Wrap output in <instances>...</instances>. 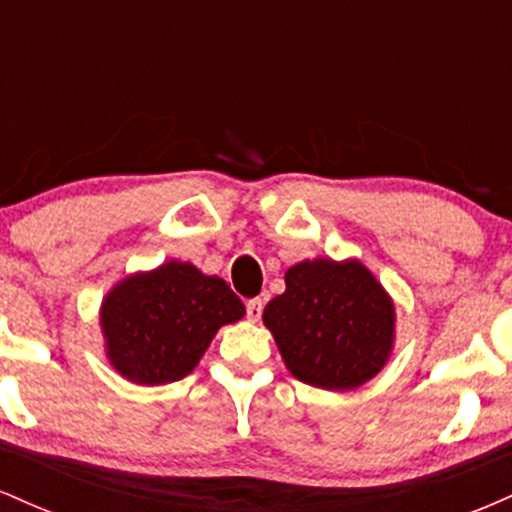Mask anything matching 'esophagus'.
<instances>
[{"label":"esophagus","mask_w":512,"mask_h":512,"mask_svg":"<svg viewBox=\"0 0 512 512\" xmlns=\"http://www.w3.org/2000/svg\"><path fill=\"white\" fill-rule=\"evenodd\" d=\"M245 310H248V320L257 322V320H260V315H262V301H260V298H250V301L245 303Z\"/></svg>","instance_id":"obj_1"}]
</instances>
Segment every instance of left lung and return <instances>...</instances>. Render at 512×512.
I'll return each mask as SVG.
<instances>
[{"instance_id": "obj_1", "label": "left lung", "mask_w": 512, "mask_h": 512, "mask_svg": "<svg viewBox=\"0 0 512 512\" xmlns=\"http://www.w3.org/2000/svg\"><path fill=\"white\" fill-rule=\"evenodd\" d=\"M286 291L264 308L293 378L344 392L383 370L395 346V303L358 260H303L286 269Z\"/></svg>"}]
</instances>
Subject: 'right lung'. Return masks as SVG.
<instances>
[{"instance_id":"1","label":"right lung","mask_w":512,"mask_h":512,"mask_svg":"<svg viewBox=\"0 0 512 512\" xmlns=\"http://www.w3.org/2000/svg\"><path fill=\"white\" fill-rule=\"evenodd\" d=\"M243 315L221 276L170 260L117 281L98 317L110 366L134 385H166L190 375L216 332Z\"/></svg>"}]
</instances>
